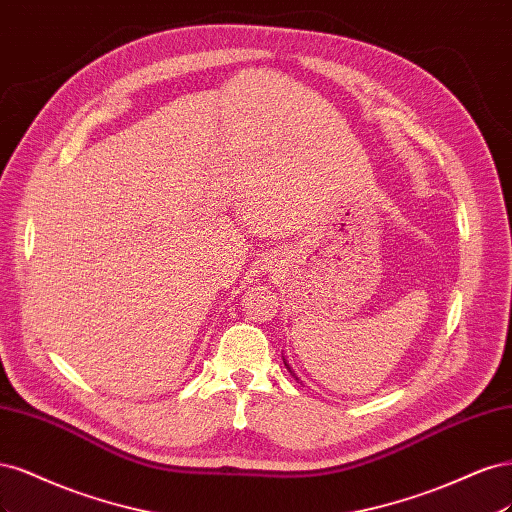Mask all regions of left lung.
Returning <instances> with one entry per match:
<instances>
[{
  "label": "left lung",
  "instance_id": "obj_1",
  "mask_svg": "<svg viewBox=\"0 0 512 512\" xmlns=\"http://www.w3.org/2000/svg\"><path fill=\"white\" fill-rule=\"evenodd\" d=\"M283 361H285V359H283ZM285 366H287V370H289V372H291V376H293V378H295V381H298V376H295V372H293V370H291V366H289V364H287V361H285Z\"/></svg>",
  "mask_w": 512,
  "mask_h": 512
}]
</instances>
